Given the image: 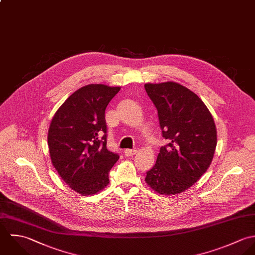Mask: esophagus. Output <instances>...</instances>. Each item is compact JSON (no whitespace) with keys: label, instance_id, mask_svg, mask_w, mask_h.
Here are the masks:
<instances>
[{"label":"esophagus","instance_id":"esophagus-1","mask_svg":"<svg viewBox=\"0 0 255 255\" xmlns=\"http://www.w3.org/2000/svg\"><path fill=\"white\" fill-rule=\"evenodd\" d=\"M125 155H127V156H132L133 154H135V153H137V150H130V149H127V150H125Z\"/></svg>","mask_w":255,"mask_h":255}]
</instances>
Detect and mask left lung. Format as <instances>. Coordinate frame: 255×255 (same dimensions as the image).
I'll return each mask as SVG.
<instances>
[{"mask_svg": "<svg viewBox=\"0 0 255 255\" xmlns=\"http://www.w3.org/2000/svg\"><path fill=\"white\" fill-rule=\"evenodd\" d=\"M145 90L168 142L147 171L146 183L159 194L181 193L199 180L213 160L217 146L213 116L196 94L175 82L145 84Z\"/></svg>", "mask_w": 255, "mask_h": 255, "instance_id": "obj_1", "label": "left lung"}]
</instances>
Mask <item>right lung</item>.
<instances>
[{
	"label": "right lung",
	"mask_w": 255,
	"mask_h": 255,
	"mask_svg": "<svg viewBox=\"0 0 255 255\" xmlns=\"http://www.w3.org/2000/svg\"><path fill=\"white\" fill-rule=\"evenodd\" d=\"M120 87L91 84L58 108L48 130L52 164L70 188L87 196L104 189L119 155L106 148L104 112Z\"/></svg>",
	"instance_id": "obj_1"
}]
</instances>
